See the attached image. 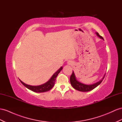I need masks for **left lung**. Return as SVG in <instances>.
<instances>
[{"label": "left lung", "mask_w": 122, "mask_h": 122, "mask_svg": "<svg viewBox=\"0 0 122 122\" xmlns=\"http://www.w3.org/2000/svg\"><path fill=\"white\" fill-rule=\"evenodd\" d=\"M96 34L100 38L103 39L104 40V38H103V37L101 36V35H100L98 33H96ZM105 74L104 75V76L103 77V78H102V80H101L97 82V83L92 85H85L84 84H82L81 83V82H79L78 81H77L76 77H75L74 72L73 71L72 74L70 76V81L72 87H73L74 89H75L76 90L80 91H81V92H88V91L93 90V89L98 86L102 83V81H103L104 78L105 77Z\"/></svg>", "instance_id": "obj_1"}]
</instances>
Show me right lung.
Wrapping results in <instances>:
<instances>
[{"label":"right lung","mask_w":122,"mask_h":122,"mask_svg":"<svg viewBox=\"0 0 122 122\" xmlns=\"http://www.w3.org/2000/svg\"><path fill=\"white\" fill-rule=\"evenodd\" d=\"M62 67H61L60 69H58V70H57L53 75H52L51 78L47 82V83H46L45 84L40 86H33L25 84L20 80H19V81H20L22 84L24 86H25L26 88H27L28 89H29L31 90L32 91H34L35 92H37V93L44 92L49 91L53 87L54 85L55 84L56 78L57 75L62 70Z\"/></svg>","instance_id":"add662e5"}]
</instances>
